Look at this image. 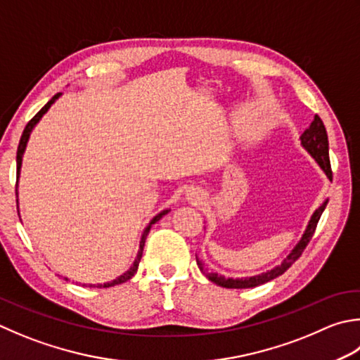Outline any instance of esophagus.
I'll return each instance as SVG.
<instances>
[{"label": "esophagus", "instance_id": "esophagus-1", "mask_svg": "<svg viewBox=\"0 0 360 360\" xmlns=\"http://www.w3.org/2000/svg\"><path fill=\"white\" fill-rule=\"evenodd\" d=\"M187 200L193 201V202L196 204V202H200V201L202 200V196H201L198 192H190V193L187 195Z\"/></svg>", "mask_w": 360, "mask_h": 360}]
</instances>
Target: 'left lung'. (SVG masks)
I'll return each instance as SVG.
<instances>
[{
    "label": "left lung",
    "mask_w": 360,
    "mask_h": 360,
    "mask_svg": "<svg viewBox=\"0 0 360 360\" xmlns=\"http://www.w3.org/2000/svg\"><path fill=\"white\" fill-rule=\"evenodd\" d=\"M300 140H301L302 148H304V150L316 160V164H319L321 170L326 173L328 178L333 179V172H330V162H329L328 132H326L325 124H323L321 118L319 115L314 117L311 126H309V128L301 134ZM326 204H328V200L323 201L321 206L312 214L311 220H309L307 228L304 231V234H302V237H301V240L297 245H295V248L290 251V255H288L283 260V264L278 265V266H274V269H271L269 271L256 274V276L234 279V278H224V276H221V274H218V273H206V271H204V269H202L201 260H198V259H196V264H198L200 270L204 274H206V278L209 281H212L214 284L220 285V287H226V288H251V287H257L260 284L269 283V281L281 276V274H283L285 270L290 269L295 260H297L302 255V251H304L307 243L311 242V238H312L314 232H315V228H316V223H319L320 217L323 214V210H325V207H326Z\"/></svg>",
    "instance_id": "obj_1"
}]
</instances>
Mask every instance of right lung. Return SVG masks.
<instances>
[{"mask_svg":"<svg viewBox=\"0 0 360 360\" xmlns=\"http://www.w3.org/2000/svg\"><path fill=\"white\" fill-rule=\"evenodd\" d=\"M62 94H58V95H54L51 100H49L44 108H41L39 112H37V115H35L30 123L26 124V128H25V131H23V134H21V139H20V143H18V150H17V179L20 178V170H21V160H23V154H25V150H26V145H27V140H30V136H31V132H32V129L35 128V124H37L39 122H40V118L44 117L46 112H48V109L51 108L53 105V103L58 100V98ZM18 195V193H17ZM170 212V209H165V210H162V212H159L156 217L153 218V220L150 221V224H148V226L145 228V231H143V234H142V238H140V246H139V252H137V257H136V260H134V264L131 265V269L126 271V273H123L122 276H118L117 279H114V281H110V283H104V284H89V287H100V288H108V287H114V285H118V284H123V283H126V281H129L134 274L137 273V269H139V264H140V259H142V255H143V246H145V240H146V236H148V232H150V229H151V226L156 221H159L162 217H164L165 214H168ZM18 215H20V212H18ZM67 279V278H65ZM86 285V284H84Z\"/></svg>","mask_w":360,"mask_h":360,"instance_id":"1","label":"right lung"}]
</instances>
